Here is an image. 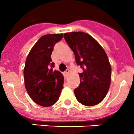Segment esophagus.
<instances>
[{"label":"esophagus","instance_id":"34e87169","mask_svg":"<svg viewBox=\"0 0 134 134\" xmlns=\"http://www.w3.org/2000/svg\"><path fill=\"white\" fill-rule=\"evenodd\" d=\"M69 74H70V70H69L68 69H67V70L64 72V77H65V78H67V77L68 76Z\"/></svg>","mask_w":134,"mask_h":134}]
</instances>
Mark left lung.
Instances as JSON below:
<instances>
[{"label":"left lung","mask_w":134,"mask_h":134,"mask_svg":"<svg viewBox=\"0 0 134 134\" xmlns=\"http://www.w3.org/2000/svg\"><path fill=\"white\" fill-rule=\"evenodd\" d=\"M64 38L75 55L77 64L83 69L79 74L80 84L74 90L75 97L84 105H97L104 100L110 87L111 67L106 53L87 33L68 32Z\"/></svg>","instance_id":"left-lung-1"}]
</instances>
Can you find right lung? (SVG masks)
I'll return each mask as SVG.
<instances>
[{
	"mask_svg": "<svg viewBox=\"0 0 134 134\" xmlns=\"http://www.w3.org/2000/svg\"><path fill=\"white\" fill-rule=\"evenodd\" d=\"M63 34H47L41 37L29 52L24 68L25 88L32 100L38 105L49 107L57 102L63 88L64 77L53 70L51 55L54 46Z\"/></svg>",
	"mask_w": 134,
	"mask_h": 134,
	"instance_id": "1",
	"label": "right lung"
}]
</instances>
